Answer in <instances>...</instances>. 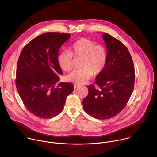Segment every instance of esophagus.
I'll use <instances>...</instances> for the list:
<instances>
[{
  "mask_svg": "<svg viewBox=\"0 0 157 157\" xmlns=\"http://www.w3.org/2000/svg\"><path fill=\"white\" fill-rule=\"evenodd\" d=\"M80 86L77 85V84H75V85H74V89H77V88H78V87H80Z\"/></svg>",
  "mask_w": 157,
  "mask_h": 157,
  "instance_id": "esophagus-1",
  "label": "esophagus"
}]
</instances>
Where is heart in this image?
Here are the masks:
<instances>
[{
    "label": "heart",
    "mask_w": 157,
    "mask_h": 157,
    "mask_svg": "<svg viewBox=\"0 0 157 157\" xmlns=\"http://www.w3.org/2000/svg\"><path fill=\"white\" fill-rule=\"evenodd\" d=\"M73 55L82 58L81 69L75 70L67 76V80L76 84L87 82L93 76L98 75L105 68L107 62V52L101 44H96L92 40L80 38L71 46V52L63 51L58 56L59 66L65 71L74 67Z\"/></svg>",
    "instance_id": "1"
}]
</instances>
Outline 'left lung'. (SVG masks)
<instances>
[{"label":"left lung","mask_w":157,"mask_h":157,"mask_svg":"<svg viewBox=\"0 0 157 157\" xmlns=\"http://www.w3.org/2000/svg\"><path fill=\"white\" fill-rule=\"evenodd\" d=\"M107 49V62L93 85L88 86L89 94L83 101L85 111L99 119H110L123 111L134 89L135 73L128 48L107 33L102 34Z\"/></svg>","instance_id":"8db88e82"}]
</instances>
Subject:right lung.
Listing matches in <instances>:
<instances>
[{"instance_id":"right-lung-1","label":"right lung","mask_w":157,"mask_h":157,"mask_svg":"<svg viewBox=\"0 0 157 157\" xmlns=\"http://www.w3.org/2000/svg\"><path fill=\"white\" fill-rule=\"evenodd\" d=\"M70 34L45 33L29 42L19 57L16 86L28 111L40 118H52L63 110L74 90L70 83H60L63 74L58 62L59 48Z\"/></svg>"}]
</instances>
